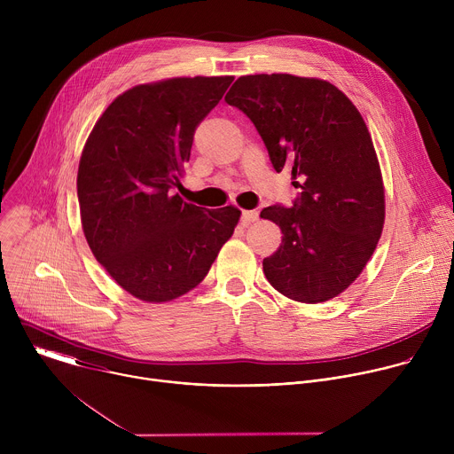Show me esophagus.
Returning <instances> with one entry per match:
<instances>
[{
	"label": "esophagus",
	"mask_w": 454,
	"mask_h": 454,
	"mask_svg": "<svg viewBox=\"0 0 454 454\" xmlns=\"http://www.w3.org/2000/svg\"><path fill=\"white\" fill-rule=\"evenodd\" d=\"M256 219H258V212H256V210H244L242 215H240L242 224H251V223H254Z\"/></svg>",
	"instance_id": "esophagus-1"
}]
</instances>
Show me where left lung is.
I'll list each match as a JSON object with an SVG mask.
<instances>
[{
  "label": "left lung",
  "mask_w": 454,
  "mask_h": 454,
  "mask_svg": "<svg viewBox=\"0 0 454 454\" xmlns=\"http://www.w3.org/2000/svg\"><path fill=\"white\" fill-rule=\"evenodd\" d=\"M224 100L262 137L277 172L291 170V208L261 212L282 230L268 282L301 303L341 294L364 270L384 224V186L368 127L334 84L289 74L244 75Z\"/></svg>",
  "instance_id": "8db88e82"
}]
</instances>
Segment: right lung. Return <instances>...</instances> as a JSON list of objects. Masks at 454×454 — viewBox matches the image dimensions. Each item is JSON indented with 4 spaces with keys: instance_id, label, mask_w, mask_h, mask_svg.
Here are the masks:
<instances>
[{
    "instance_id": "obj_1",
    "label": "right lung",
    "mask_w": 454,
    "mask_h": 454,
    "mask_svg": "<svg viewBox=\"0 0 454 454\" xmlns=\"http://www.w3.org/2000/svg\"><path fill=\"white\" fill-rule=\"evenodd\" d=\"M233 77H176L118 95L84 145L77 196L86 240L109 277L161 303L203 282L240 210L184 203L181 186L196 127Z\"/></svg>"
}]
</instances>
